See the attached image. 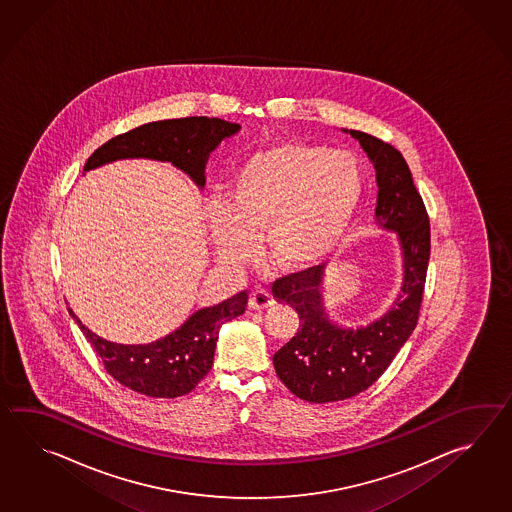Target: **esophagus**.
Listing matches in <instances>:
<instances>
[{
  "label": "esophagus",
  "instance_id": "obj_1",
  "mask_svg": "<svg viewBox=\"0 0 512 512\" xmlns=\"http://www.w3.org/2000/svg\"><path fill=\"white\" fill-rule=\"evenodd\" d=\"M272 305H274V298L263 289L252 291L251 296H249V307L254 311H263V309H269Z\"/></svg>",
  "mask_w": 512,
  "mask_h": 512
}]
</instances>
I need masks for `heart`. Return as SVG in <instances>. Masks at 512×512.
Returning a JSON list of instances; mask_svg holds the SVG:
<instances>
[{"label":"heart","instance_id":"b5f03b06","mask_svg":"<svg viewBox=\"0 0 512 512\" xmlns=\"http://www.w3.org/2000/svg\"><path fill=\"white\" fill-rule=\"evenodd\" d=\"M364 186L353 153L298 142L252 153L232 177L225 203L208 207L214 252L223 263L243 265L267 238L276 267L304 269L348 236Z\"/></svg>","mask_w":512,"mask_h":512}]
</instances>
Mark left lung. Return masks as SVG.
I'll use <instances>...</instances> for the list:
<instances>
[{
	"label": "left lung",
	"mask_w": 512,
	"mask_h": 512,
	"mask_svg": "<svg viewBox=\"0 0 512 512\" xmlns=\"http://www.w3.org/2000/svg\"><path fill=\"white\" fill-rule=\"evenodd\" d=\"M359 141L377 177L375 223L392 230L403 252V285L392 307L368 326L335 324L324 305V265L283 276L272 285L278 302L300 316V327L272 357L280 381L307 403H337L368 390L392 364L417 326L430 260V221L403 153L364 131Z\"/></svg>",
	"instance_id": "8db88e82"
}]
</instances>
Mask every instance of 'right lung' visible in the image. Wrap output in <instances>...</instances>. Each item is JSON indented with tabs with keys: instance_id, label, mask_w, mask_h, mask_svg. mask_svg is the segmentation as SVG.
Listing matches in <instances>:
<instances>
[{
	"instance_id": "1",
	"label": "right lung",
	"mask_w": 512,
	"mask_h": 512,
	"mask_svg": "<svg viewBox=\"0 0 512 512\" xmlns=\"http://www.w3.org/2000/svg\"><path fill=\"white\" fill-rule=\"evenodd\" d=\"M240 128V124L208 117L148 122L102 144L87 159L84 172L119 159L142 157L174 164L203 188L210 153ZM247 300L249 294L241 291L221 304L199 309L183 326L161 340L137 346L115 344L98 337L71 309L69 313L115 381L148 397L175 399L192 392L207 377L214 364L219 327L243 315Z\"/></svg>"
}]
</instances>
